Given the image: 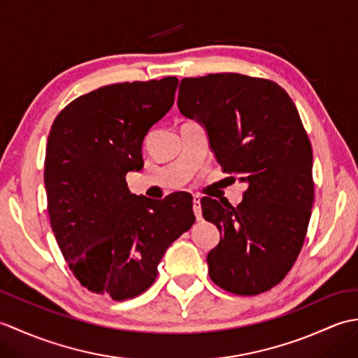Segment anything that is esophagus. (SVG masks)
<instances>
[{"instance_id":"34e87169","label":"esophagus","mask_w":358,"mask_h":358,"mask_svg":"<svg viewBox=\"0 0 358 358\" xmlns=\"http://www.w3.org/2000/svg\"><path fill=\"white\" fill-rule=\"evenodd\" d=\"M194 214L196 220L201 218V196L200 195H194Z\"/></svg>"}]
</instances>
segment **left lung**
Here are the masks:
<instances>
[{
  "mask_svg": "<svg viewBox=\"0 0 358 358\" xmlns=\"http://www.w3.org/2000/svg\"><path fill=\"white\" fill-rule=\"evenodd\" d=\"M177 104L206 127L223 171L248 185L238 206L201 200L204 220L222 234L208 254L209 277L237 295L269 291L299 257L314 203L313 148L299 110L277 83L241 73L183 78Z\"/></svg>",
  "mask_w": 358,
  "mask_h": 358,
  "instance_id": "left-lung-1",
  "label": "left lung"
}]
</instances>
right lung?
Returning <instances> with one entry per match:
<instances>
[{"label":"right lung","mask_w":358,"mask_h":358,"mask_svg":"<svg viewBox=\"0 0 358 358\" xmlns=\"http://www.w3.org/2000/svg\"><path fill=\"white\" fill-rule=\"evenodd\" d=\"M177 77L117 83L78 96L53 121L44 159L52 231L75 278L127 300L158 275V263L195 222L187 192L150 200L129 191L143 140L173 104Z\"/></svg>","instance_id":"add662e5"}]
</instances>
